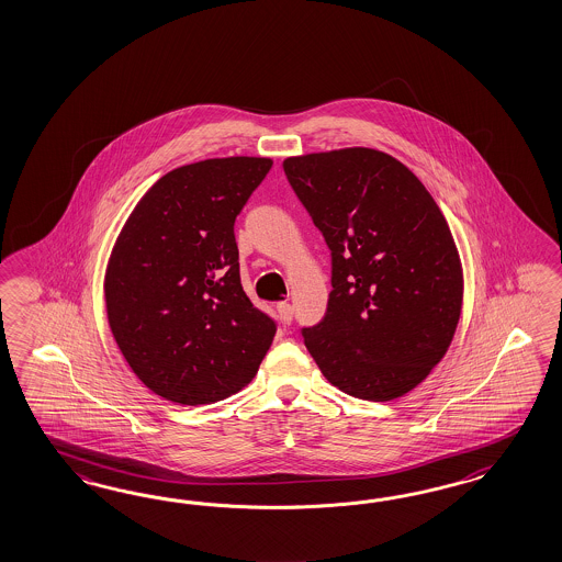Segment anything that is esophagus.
<instances>
[{
	"label": "esophagus",
	"instance_id": "34e87169",
	"mask_svg": "<svg viewBox=\"0 0 562 562\" xmlns=\"http://www.w3.org/2000/svg\"><path fill=\"white\" fill-rule=\"evenodd\" d=\"M277 312H279L281 321L285 322V324L293 321V307H291L289 302H281V304H277Z\"/></svg>",
	"mask_w": 562,
	"mask_h": 562
}]
</instances>
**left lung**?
Masks as SVG:
<instances>
[{
  "label": "left lung",
  "mask_w": 562,
  "mask_h": 562,
  "mask_svg": "<svg viewBox=\"0 0 562 562\" xmlns=\"http://www.w3.org/2000/svg\"><path fill=\"white\" fill-rule=\"evenodd\" d=\"M333 252L324 321L304 328L322 375L363 401L401 398L448 353L464 273L448 222L402 161L371 147L285 158Z\"/></svg>",
  "instance_id": "left-lung-1"
}]
</instances>
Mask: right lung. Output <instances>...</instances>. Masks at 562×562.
<instances>
[{"mask_svg":"<svg viewBox=\"0 0 562 562\" xmlns=\"http://www.w3.org/2000/svg\"><path fill=\"white\" fill-rule=\"evenodd\" d=\"M271 158L180 166L131 211L104 274L106 318L128 368L184 406L224 401L257 375L274 322L244 293L234 222Z\"/></svg>","mask_w":562,"mask_h":562,"instance_id":"add662e5","label":"right lung"}]
</instances>
